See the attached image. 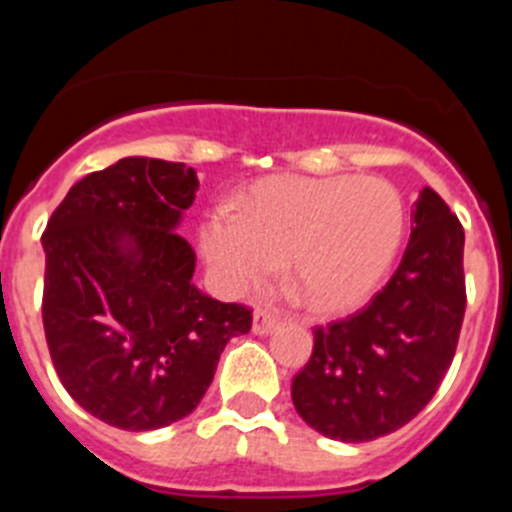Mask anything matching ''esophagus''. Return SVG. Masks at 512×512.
<instances>
[{
    "label": "esophagus",
    "mask_w": 512,
    "mask_h": 512,
    "mask_svg": "<svg viewBox=\"0 0 512 512\" xmlns=\"http://www.w3.org/2000/svg\"><path fill=\"white\" fill-rule=\"evenodd\" d=\"M277 325H279L277 315H271V312L266 310L253 312V333H256V336H266V333H271Z\"/></svg>",
    "instance_id": "obj_1"
}]
</instances>
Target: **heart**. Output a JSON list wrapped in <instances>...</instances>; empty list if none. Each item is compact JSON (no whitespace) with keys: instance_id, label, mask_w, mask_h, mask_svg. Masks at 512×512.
Masks as SVG:
<instances>
[{"instance_id":"heart-1","label":"heart","mask_w":512,"mask_h":512,"mask_svg":"<svg viewBox=\"0 0 512 512\" xmlns=\"http://www.w3.org/2000/svg\"><path fill=\"white\" fill-rule=\"evenodd\" d=\"M405 233V205L377 176H271L217 207L200 230L202 253L228 295L264 287L282 271L320 315L356 310L387 277Z\"/></svg>"}]
</instances>
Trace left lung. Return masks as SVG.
Listing matches in <instances>:
<instances>
[{"label": "left lung", "instance_id": "1", "mask_svg": "<svg viewBox=\"0 0 512 512\" xmlns=\"http://www.w3.org/2000/svg\"><path fill=\"white\" fill-rule=\"evenodd\" d=\"M400 266L364 310L318 325L312 356L292 379V402L310 428L361 443L397 431L436 395L459 341L464 228L425 187Z\"/></svg>", "mask_w": 512, "mask_h": 512}]
</instances>
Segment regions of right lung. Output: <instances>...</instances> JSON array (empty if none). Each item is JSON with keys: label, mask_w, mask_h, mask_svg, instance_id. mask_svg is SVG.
<instances>
[{"label": "right lung", "mask_w": 512, "mask_h": 512, "mask_svg": "<svg viewBox=\"0 0 512 512\" xmlns=\"http://www.w3.org/2000/svg\"><path fill=\"white\" fill-rule=\"evenodd\" d=\"M194 169L128 156L69 189L43 233V328L71 397L122 431H156L205 397L251 310L192 284L194 251L174 233Z\"/></svg>", "instance_id": "obj_1"}]
</instances>
